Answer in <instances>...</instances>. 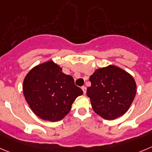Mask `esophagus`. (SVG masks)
<instances>
[{
	"instance_id": "esophagus-1",
	"label": "esophagus",
	"mask_w": 152,
	"mask_h": 152,
	"mask_svg": "<svg viewBox=\"0 0 152 152\" xmlns=\"http://www.w3.org/2000/svg\"><path fill=\"white\" fill-rule=\"evenodd\" d=\"M81 89H82V90H83V94H86V86H82L81 87Z\"/></svg>"
}]
</instances>
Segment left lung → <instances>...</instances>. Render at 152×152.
<instances>
[{"mask_svg": "<svg viewBox=\"0 0 152 152\" xmlns=\"http://www.w3.org/2000/svg\"><path fill=\"white\" fill-rule=\"evenodd\" d=\"M86 89L92 109L102 118L113 120L129 109L137 92L135 80L130 74L115 66L97 69Z\"/></svg>", "mask_w": 152, "mask_h": 152, "instance_id": "8db88e82", "label": "left lung"}]
</instances>
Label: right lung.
<instances>
[{"label": "right lung", "instance_id": "1", "mask_svg": "<svg viewBox=\"0 0 152 152\" xmlns=\"http://www.w3.org/2000/svg\"><path fill=\"white\" fill-rule=\"evenodd\" d=\"M23 93L30 109L43 120H61L70 111L75 99L83 94L72 76L53 61L32 69L23 83Z\"/></svg>", "mask_w": 152, "mask_h": 152}]
</instances>
